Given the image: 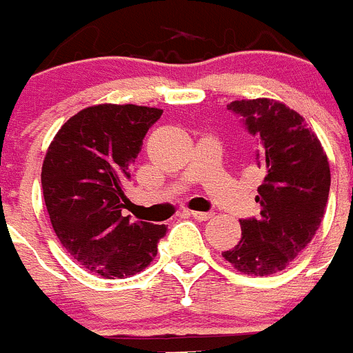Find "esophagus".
<instances>
[{"mask_svg": "<svg viewBox=\"0 0 353 353\" xmlns=\"http://www.w3.org/2000/svg\"><path fill=\"white\" fill-rule=\"evenodd\" d=\"M190 214L195 218V220H200V221H205L209 220V218H212V212H202V211H190Z\"/></svg>", "mask_w": 353, "mask_h": 353, "instance_id": "esophagus-1", "label": "esophagus"}]
</instances>
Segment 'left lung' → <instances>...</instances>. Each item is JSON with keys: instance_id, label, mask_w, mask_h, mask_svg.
<instances>
[{"instance_id": "8db88e82", "label": "left lung", "mask_w": 353, "mask_h": 353, "mask_svg": "<svg viewBox=\"0 0 353 353\" xmlns=\"http://www.w3.org/2000/svg\"><path fill=\"white\" fill-rule=\"evenodd\" d=\"M227 109L255 137L265 176L255 196L260 216L241 220V241L221 255L244 274L268 276L283 271L319 230L331 188L329 161L303 116L285 103L256 98Z\"/></svg>"}]
</instances>
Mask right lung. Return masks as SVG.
Returning <instances> with one entry per match:
<instances>
[{
    "mask_svg": "<svg viewBox=\"0 0 353 353\" xmlns=\"http://www.w3.org/2000/svg\"><path fill=\"white\" fill-rule=\"evenodd\" d=\"M163 110L94 105L61 126L42 167L54 232L66 252L101 278L137 274L157 256L165 225L130 221L125 186L145 133Z\"/></svg>",
    "mask_w": 353,
    "mask_h": 353,
    "instance_id": "right-lung-1",
    "label": "right lung"
}]
</instances>
